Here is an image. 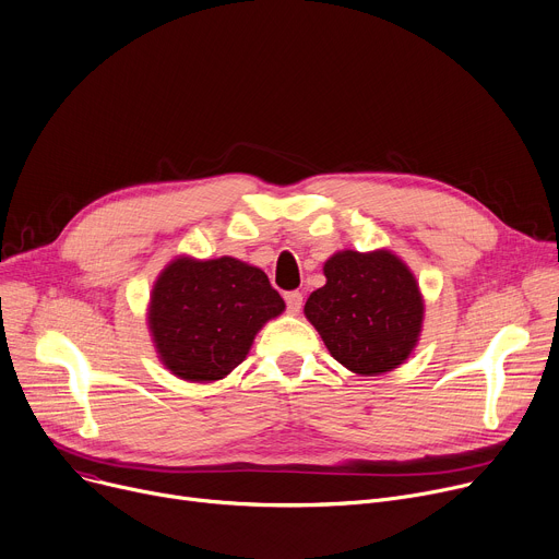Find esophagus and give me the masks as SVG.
I'll return each instance as SVG.
<instances>
[{
    "label": "esophagus",
    "mask_w": 559,
    "mask_h": 559,
    "mask_svg": "<svg viewBox=\"0 0 559 559\" xmlns=\"http://www.w3.org/2000/svg\"><path fill=\"white\" fill-rule=\"evenodd\" d=\"M285 306H287V310L289 312H299L301 310V306H304V295L301 292H285Z\"/></svg>",
    "instance_id": "obj_1"
}]
</instances>
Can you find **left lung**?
Here are the masks:
<instances>
[{"instance_id": "8db88e82", "label": "left lung", "mask_w": 559, "mask_h": 559, "mask_svg": "<svg viewBox=\"0 0 559 559\" xmlns=\"http://www.w3.org/2000/svg\"><path fill=\"white\" fill-rule=\"evenodd\" d=\"M326 285L306 301V317L331 356L360 376L403 365L419 342L424 299L415 274L392 251H337Z\"/></svg>"}]
</instances>
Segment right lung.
Masks as SVG:
<instances>
[{"label": "right lung", "instance_id": "add662e5", "mask_svg": "<svg viewBox=\"0 0 559 559\" xmlns=\"http://www.w3.org/2000/svg\"><path fill=\"white\" fill-rule=\"evenodd\" d=\"M283 310L262 270L228 255H181L160 272L146 319L163 365L190 383H211L247 358L255 333Z\"/></svg>", "mask_w": 559, "mask_h": 559}]
</instances>
